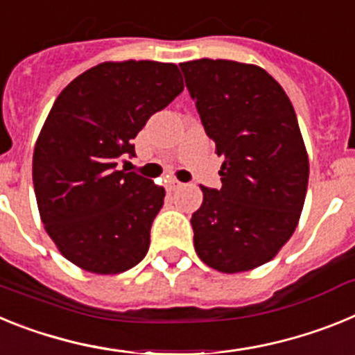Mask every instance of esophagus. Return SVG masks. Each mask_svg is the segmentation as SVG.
Wrapping results in <instances>:
<instances>
[{
  "mask_svg": "<svg viewBox=\"0 0 355 355\" xmlns=\"http://www.w3.org/2000/svg\"><path fill=\"white\" fill-rule=\"evenodd\" d=\"M181 187V183L178 180H168L167 181V190H175V188H180Z\"/></svg>",
  "mask_w": 355,
  "mask_h": 355,
  "instance_id": "34e87169",
  "label": "esophagus"
}]
</instances>
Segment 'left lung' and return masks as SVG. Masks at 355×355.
Wrapping results in <instances>:
<instances>
[{
    "mask_svg": "<svg viewBox=\"0 0 355 355\" xmlns=\"http://www.w3.org/2000/svg\"><path fill=\"white\" fill-rule=\"evenodd\" d=\"M206 135L222 156V187L202 188L193 245L225 274L270 261L293 234L309 180L299 122L283 87L258 65L180 64Z\"/></svg>",
    "mask_w": 355,
    "mask_h": 355,
    "instance_id": "1",
    "label": "left lung"
}]
</instances>
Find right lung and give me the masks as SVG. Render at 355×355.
I'll return each mask as SVG.
<instances>
[{"label": "right lung", "mask_w": 355, "mask_h": 355, "mask_svg": "<svg viewBox=\"0 0 355 355\" xmlns=\"http://www.w3.org/2000/svg\"><path fill=\"white\" fill-rule=\"evenodd\" d=\"M181 92L178 65L128 60L85 71L56 97L33 153V187L46 231L83 270L119 274L147 254L165 188L119 163Z\"/></svg>", "instance_id": "obj_1"}]
</instances>
